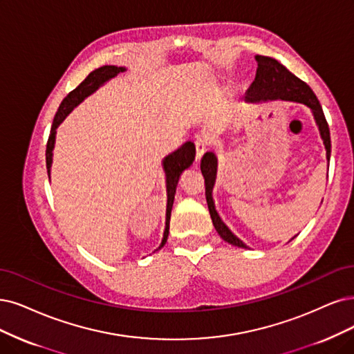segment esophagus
<instances>
[{"mask_svg":"<svg viewBox=\"0 0 354 354\" xmlns=\"http://www.w3.org/2000/svg\"><path fill=\"white\" fill-rule=\"evenodd\" d=\"M207 140L205 138H203V137H198L197 140H195V159H197V162H200L201 160V157H203V154L205 153V150H207Z\"/></svg>","mask_w":354,"mask_h":354,"instance_id":"obj_1","label":"esophagus"}]
</instances>
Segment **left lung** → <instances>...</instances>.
<instances>
[{
    "mask_svg": "<svg viewBox=\"0 0 354 354\" xmlns=\"http://www.w3.org/2000/svg\"><path fill=\"white\" fill-rule=\"evenodd\" d=\"M258 62L257 75L255 80L252 82L251 87L246 91V99L248 100H267V99H287V100H295L305 103L309 106L315 116V121L319 127L321 137L324 140L325 149H326V159L330 160L331 154V137H330V127L328 122L325 120V115L322 112V108L319 104L318 97L313 93L312 88L297 78L293 73L287 70L283 64H280L277 59L264 57V55H257L255 57ZM201 172L204 176V187H205V198L208 212H210L213 225L220 234V238L239 248H248L239 238L234 236V234L229 230V227L221 221L218 217L212 191L214 187L216 180V172H217V159L214 153H205L203 160H201Z\"/></svg>",
    "mask_w": 354,
    "mask_h": 354,
    "instance_id": "1",
    "label": "left lung"
}]
</instances>
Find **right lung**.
Instances as JSON below:
<instances>
[{
    "mask_svg": "<svg viewBox=\"0 0 354 354\" xmlns=\"http://www.w3.org/2000/svg\"><path fill=\"white\" fill-rule=\"evenodd\" d=\"M125 68L122 67H115V65H104V67L96 68L95 71H91L84 80L78 84L73 91L67 95L59 108L55 113L54 122H52V128H50V134L46 142V167H48V175H49V169H50V163H52V149H54V142H55V134H57V127L64 121V118L67 116L71 109L75 106V104L80 103L86 96H88L93 91L109 78L115 77L118 73H122ZM195 160V146L188 141L185 142V146H182L179 150H176L175 153H172L170 156H167L165 162H163V167L166 172V188H167V208H166V229H165V234L162 243L159 246L160 248L166 243L167 241V234H169V221H170V212H172V205H174V200H175V192H176V187L179 182V176L182 175L185 169H188L192 162Z\"/></svg>",
    "mask_w": 354,
    "mask_h": 354,
    "instance_id": "add662e5",
    "label": "right lung"
}]
</instances>
